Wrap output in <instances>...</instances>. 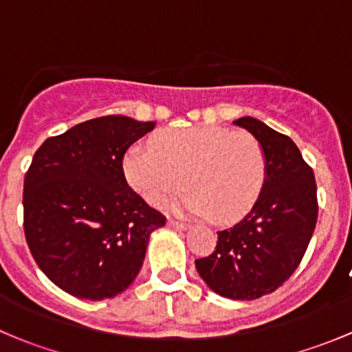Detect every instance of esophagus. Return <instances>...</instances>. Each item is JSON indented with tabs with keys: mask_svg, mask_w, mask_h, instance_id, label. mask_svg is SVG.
Returning a JSON list of instances; mask_svg holds the SVG:
<instances>
[{
	"mask_svg": "<svg viewBox=\"0 0 352 352\" xmlns=\"http://www.w3.org/2000/svg\"><path fill=\"white\" fill-rule=\"evenodd\" d=\"M168 225L172 226V228H175V230H187V228H189V225H187V223L177 221V219H172V218L168 219Z\"/></svg>",
	"mask_w": 352,
	"mask_h": 352,
	"instance_id": "1",
	"label": "esophagus"
}]
</instances>
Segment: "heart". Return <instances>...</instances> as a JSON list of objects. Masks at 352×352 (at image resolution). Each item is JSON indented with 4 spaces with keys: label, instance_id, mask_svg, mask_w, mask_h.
Here are the masks:
<instances>
[{
    "label": "heart",
    "instance_id": "1",
    "mask_svg": "<svg viewBox=\"0 0 352 352\" xmlns=\"http://www.w3.org/2000/svg\"><path fill=\"white\" fill-rule=\"evenodd\" d=\"M122 172L127 186L150 206L162 208L186 186V211L233 223L254 208L264 189L265 155L247 131L179 127L158 131L150 148L131 146Z\"/></svg>",
    "mask_w": 352,
    "mask_h": 352
}]
</instances>
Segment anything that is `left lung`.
<instances>
[{"instance_id": "left-lung-1", "label": "left lung", "mask_w": 352, "mask_h": 352, "mask_svg": "<svg viewBox=\"0 0 352 352\" xmlns=\"http://www.w3.org/2000/svg\"><path fill=\"white\" fill-rule=\"evenodd\" d=\"M233 124L254 134L265 155V182L252 211L218 232V242L196 269L214 293L255 300L278 289L300 265L318 216L311 166L286 134L254 117Z\"/></svg>"}]
</instances>
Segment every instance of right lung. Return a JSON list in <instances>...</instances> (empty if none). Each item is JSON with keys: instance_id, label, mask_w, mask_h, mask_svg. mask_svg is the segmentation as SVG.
I'll return each instance as SVG.
<instances>
[{"instance_id": "obj_1", "label": "right lung", "mask_w": 352, "mask_h": 352, "mask_svg": "<svg viewBox=\"0 0 352 352\" xmlns=\"http://www.w3.org/2000/svg\"><path fill=\"white\" fill-rule=\"evenodd\" d=\"M155 122L85 120L35 151L23 180V232L41 271L66 293L105 300L140 272L166 218L127 186L122 158Z\"/></svg>"}]
</instances>
